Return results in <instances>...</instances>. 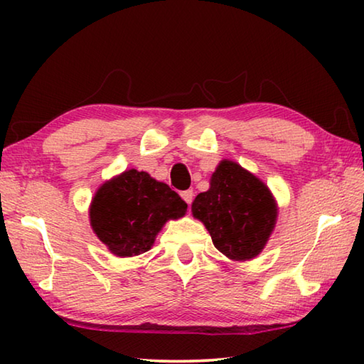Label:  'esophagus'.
<instances>
[{
	"label": "esophagus",
	"mask_w": 364,
	"mask_h": 364,
	"mask_svg": "<svg viewBox=\"0 0 364 364\" xmlns=\"http://www.w3.org/2000/svg\"><path fill=\"white\" fill-rule=\"evenodd\" d=\"M181 197H183V200L186 202L188 205H191V202H193V199H194V193H193V189L183 191V193H181Z\"/></svg>",
	"instance_id": "esophagus-1"
}]
</instances>
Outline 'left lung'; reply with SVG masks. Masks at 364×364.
<instances>
[{"label": "left lung", "mask_w": 364, "mask_h": 364, "mask_svg": "<svg viewBox=\"0 0 364 364\" xmlns=\"http://www.w3.org/2000/svg\"><path fill=\"white\" fill-rule=\"evenodd\" d=\"M191 212L204 223L221 254L232 262H245L269 241L278 202L260 178L223 159L210 176V188L197 194Z\"/></svg>", "instance_id": "1"}]
</instances>
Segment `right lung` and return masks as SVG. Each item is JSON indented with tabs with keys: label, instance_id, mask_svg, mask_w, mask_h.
<instances>
[{
	"label": "right lung",
	"instance_id": "add662e5",
	"mask_svg": "<svg viewBox=\"0 0 364 364\" xmlns=\"http://www.w3.org/2000/svg\"><path fill=\"white\" fill-rule=\"evenodd\" d=\"M186 208L168 184L130 168L97 188L90 205V225L110 254L134 257L149 250L164 225L184 217Z\"/></svg>",
	"mask_w": 364,
	"mask_h": 364
}]
</instances>
